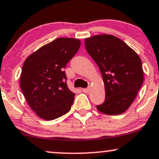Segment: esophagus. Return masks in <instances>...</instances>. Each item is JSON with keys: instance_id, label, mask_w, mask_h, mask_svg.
<instances>
[{"instance_id": "obj_1", "label": "esophagus", "mask_w": 159, "mask_h": 159, "mask_svg": "<svg viewBox=\"0 0 159 159\" xmlns=\"http://www.w3.org/2000/svg\"><path fill=\"white\" fill-rule=\"evenodd\" d=\"M89 89H90V88H89V87H87V88H83V89H82V91H83L84 93H89Z\"/></svg>"}]
</instances>
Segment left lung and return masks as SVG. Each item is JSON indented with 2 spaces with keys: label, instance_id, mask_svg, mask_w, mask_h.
<instances>
[{
  "label": "left lung",
  "instance_id": "8db88e82",
  "mask_svg": "<svg viewBox=\"0 0 159 159\" xmlns=\"http://www.w3.org/2000/svg\"><path fill=\"white\" fill-rule=\"evenodd\" d=\"M85 47L98 65L105 87V101L97 109L111 116L125 112L144 81L141 58L125 42L112 35L87 38Z\"/></svg>",
  "mask_w": 159,
  "mask_h": 159
}]
</instances>
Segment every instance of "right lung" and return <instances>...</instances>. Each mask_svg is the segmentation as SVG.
Listing matches in <instances>:
<instances>
[{"mask_svg": "<svg viewBox=\"0 0 159 159\" xmlns=\"http://www.w3.org/2000/svg\"><path fill=\"white\" fill-rule=\"evenodd\" d=\"M80 46L78 39L59 38L24 61L20 88L28 104L40 118L54 120L71 109L75 94L67 87L64 68Z\"/></svg>", "mask_w": 159, "mask_h": 159, "instance_id": "right-lung-1", "label": "right lung"}]
</instances>
